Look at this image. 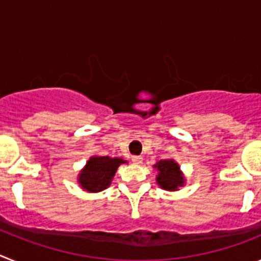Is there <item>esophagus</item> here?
<instances>
[{"label":"esophagus","instance_id":"obj_1","mask_svg":"<svg viewBox=\"0 0 261 261\" xmlns=\"http://www.w3.org/2000/svg\"><path fill=\"white\" fill-rule=\"evenodd\" d=\"M142 161H144V158H142L141 155H133L132 156V162L136 163V165H141Z\"/></svg>","mask_w":261,"mask_h":261}]
</instances>
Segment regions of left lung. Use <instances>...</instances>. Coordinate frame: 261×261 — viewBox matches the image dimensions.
I'll return each instance as SVG.
<instances>
[{
	"mask_svg": "<svg viewBox=\"0 0 261 261\" xmlns=\"http://www.w3.org/2000/svg\"><path fill=\"white\" fill-rule=\"evenodd\" d=\"M156 170V184L165 191H179L186 184V177L179 163L174 159H162L153 166Z\"/></svg>",
	"mask_w": 261,
	"mask_h": 261,
	"instance_id": "8db88e82",
	"label": "left lung"
}]
</instances>
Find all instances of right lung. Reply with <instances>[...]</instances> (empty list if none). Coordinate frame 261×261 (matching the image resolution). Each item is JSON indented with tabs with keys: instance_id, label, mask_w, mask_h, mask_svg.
Segmentation results:
<instances>
[{
	"instance_id": "1",
	"label": "right lung",
	"mask_w": 261,
	"mask_h": 261,
	"mask_svg": "<svg viewBox=\"0 0 261 261\" xmlns=\"http://www.w3.org/2000/svg\"><path fill=\"white\" fill-rule=\"evenodd\" d=\"M126 163L123 158H111L106 155L90 156L85 167L80 171L77 181L82 190L96 193L111 186L120 165Z\"/></svg>"
}]
</instances>
